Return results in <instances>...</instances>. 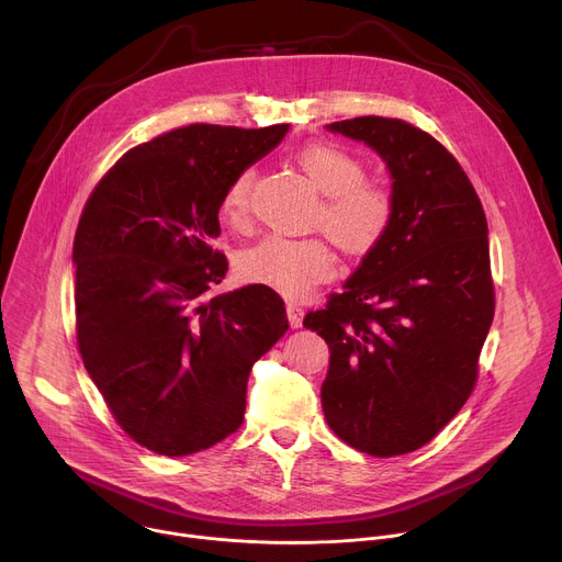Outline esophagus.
Segmentation results:
<instances>
[{
	"label": "esophagus",
	"instance_id": "obj_1",
	"mask_svg": "<svg viewBox=\"0 0 562 562\" xmlns=\"http://www.w3.org/2000/svg\"><path fill=\"white\" fill-rule=\"evenodd\" d=\"M286 315H289V325H291L293 329L302 327V315H304V311H302V306H300L297 302H293V300L286 302Z\"/></svg>",
	"mask_w": 562,
	"mask_h": 562
}]
</instances>
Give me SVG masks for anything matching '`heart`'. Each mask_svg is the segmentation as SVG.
I'll list each match as a JSON object with an SVG mask.
<instances>
[{
  "instance_id": "obj_1",
  "label": "heart",
  "mask_w": 562,
  "mask_h": 562,
  "mask_svg": "<svg viewBox=\"0 0 562 562\" xmlns=\"http://www.w3.org/2000/svg\"><path fill=\"white\" fill-rule=\"evenodd\" d=\"M297 165L325 195L315 224L349 254L375 247L393 217L391 195L367 182L362 159L336 144H308L297 150ZM254 171H239L222 198V215L245 224ZM239 273L251 282L278 289L284 295H304L336 269L331 249L317 237L269 235L239 256Z\"/></svg>"
}]
</instances>
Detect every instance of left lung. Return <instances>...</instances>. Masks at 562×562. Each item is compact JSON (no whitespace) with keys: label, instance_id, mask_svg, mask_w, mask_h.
I'll use <instances>...</instances> for the list:
<instances>
[{"label":"left lung","instance_id":"8db88e82","mask_svg":"<svg viewBox=\"0 0 562 562\" xmlns=\"http://www.w3.org/2000/svg\"><path fill=\"white\" fill-rule=\"evenodd\" d=\"M327 128L382 157L393 217L345 291L304 317L331 351L323 412L349 447L403 456L427 445L475 384L494 319L487 217L429 133L375 115Z\"/></svg>","mask_w":562,"mask_h":562}]
</instances>
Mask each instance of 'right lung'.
<instances>
[{"label":"right lung","mask_w":562,"mask_h":562,"mask_svg":"<svg viewBox=\"0 0 562 562\" xmlns=\"http://www.w3.org/2000/svg\"><path fill=\"white\" fill-rule=\"evenodd\" d=\"M289 124H191L124 153L79 217L77 345L117 425L169 458L213 447L245 420L251 367L286 334L282 297L228 271L211 247L233 178Z\"/></svg>","instance_id":"obj_1"}]
</instances>
